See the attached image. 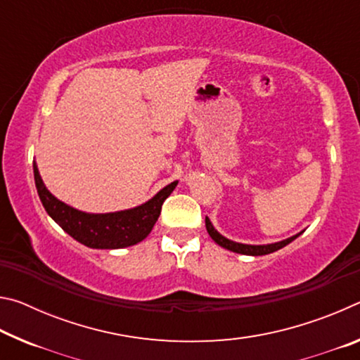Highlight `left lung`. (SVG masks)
Instances as JSON below:
<instances>
[{
  "instance_id": "8db88e82",
  "label": "left lung",
  "mask_w": 360,
  "mask_h": 360,
  "mask_svg": "<svg viewBox=\"0 0 360 360\" xmlns=\"http://www.w3.org/2000/svg\"><path fill=\"white\" fill-rule=\"evenodd\" d=\"M205 224H206V230H208V233L212 240H214L219 246H222L225 249H229V251H233V252H238V254H246V255H265V254H270V252H275L278 249L284 248L285 245H289L290 241H294L298 235L295 236H290V238L284 240V241H279V243H273V245H265V246H252V245H241V243H235V241H230L227 238H224L222 235H219L217 231L212 227L210 219L206 217L205 219Z\"/></svg>"
}]
</instances>
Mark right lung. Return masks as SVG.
I'll return each instance as SVG.
<instances>
[{"label": "right lung", "instance_id": "obj_1", "mask_svg": "<svg viewBox=\"0 0 360 360\" xmlns=\"http://www.w3.org/2000/svg\"><path fill=\"white\" fill-rule=\"evenodd\" d=\"M33 172L36 188L47 214L76 241L94 249H119L143 241L160 216L163 202L178 186V181L172 182L138 208L108 214H89L57 200L46 188L36 165H33Z\"/></svg>", "mask_w": 360, "mask_h": 360}]
</instances>
